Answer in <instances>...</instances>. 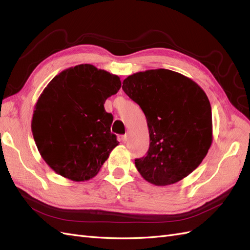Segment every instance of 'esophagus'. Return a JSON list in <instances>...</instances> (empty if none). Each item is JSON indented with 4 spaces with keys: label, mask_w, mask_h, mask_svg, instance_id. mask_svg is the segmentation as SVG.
<instances>
[{
    "label": "esophagus",
    "mask_w": 250,
    "mask_h": 250,
    "mask_svg": "<svg viewBox=\"0 0 250 250\" xmlns=\"http://www.w3.org/2000/svg\"><path fill=\"white\" fill-rule=\"evenodd\" d=\"M128 137H129V133H128V132H127L126 134H124V135H123V137H122V141H123V142H126V141L128 140Z\"/></svg>",
    "instance_id": "obj_1"
}]
</instances>
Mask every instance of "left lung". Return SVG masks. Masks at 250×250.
<instances>
[{
	"mask_svg": "<svg viewBox=\"0 0 250 250\" xmlns=\"http://www.w3.org/2000/svg\"><path fill=\"white\" fill-rule=\"evenodd\" d=\"M122 88L147 119L149 150L134 160L143 178L163 187L187 177L201 164L213 141L211 108L204 90L192 79L166 69L132 74Z\"/></svg>",
	"mask_w": 250,
	"mask_h": 250,
	"instance_id": "obj_1",
	"label": "left lung"
}]
</instances>
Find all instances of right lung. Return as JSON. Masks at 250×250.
<instances>
[{
    "instance_id": "add662e5",
    "label": "right lung",
    "mask_w": 250,
    "mask_h": 250,
    "mask_svg": "<svg viewBox=\"0 0 250 250\" xmlns=\"http://www.w3.org/2000/svg\"><path fill=\"white\" fill-rule=\"evenodd\" d=\"M117 75L78 64L59 73L37 100L31 129L43 161L73 181L95 177L119 145L104 103L118 93Z\"/></svg>"
}]
</instances>
